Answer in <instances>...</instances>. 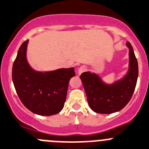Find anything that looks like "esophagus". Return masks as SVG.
<instances>
[{"label": "esophagus", "mask_w": 149, "mask_h": 149, "mask_svg": "<svg viewBox=\"0 0 149 149\" xmlns=\"http://www.w3.org/2000/svg\"><path fill=\"white\" fill-rule=\"evenodd\" d=\"M86 70V66H80V67L78 69V71H77V72H78V74H79V75H80V74H81L83 73V72H84Z\"/></svg>", "instance_id": "1"}]
</instances>
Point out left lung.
<instances>
[{"label":"left lung","instance_id":"8db88e82","mask_svg":"<svg viewBox=\"0 0 149 149\" xmlns=\"http://www.w3.org/2000/svg\"><path fill=\"white\" fill-rule=\"evenodd\" d=\"M129 48V69L120 80L113 83L104 82L99 74L85 72L80 75L88 103L95 113L110 114L124 108L132 97L138 77V64L131 44Z\"/></svg>","mask_w":149,"mask_h":149}]
</instances>
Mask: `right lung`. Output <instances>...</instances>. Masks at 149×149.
I'll use <instances>...</instances> for the list:
<instances>
[{
  "mask_svg": "<svg viewBox=\"0 0 149 149\" xmlns=\"http://www.w3.org/2000/svg\"><path fill=\"white\" fill-rule=\"evenodd\" d=\"M28 41L21 45L12 67V80L17 93L25 107L35 114L58 113L64 106L69 80L75 75L74 69L35 70L27 59Z\"/></svg>",
  "mask_w": 149,
  "mask_h": 149,
  "instance_id": "obj_1",
  "label": "right lung"
}]
</instances>
